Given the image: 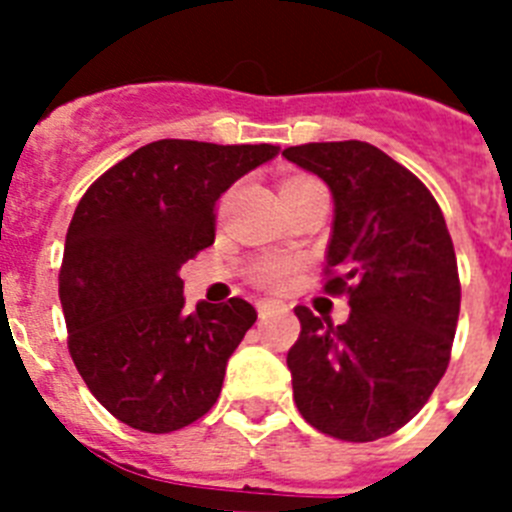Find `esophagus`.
Returning <instances> with one entry per match:
<instances>
[{
	"mask_svg": "<svg viewBox=\"0 0 512 512\" xmlns=\"http://www.w3.org/2000/svg\"><path fill=\"white\" fill-rule=\"evenodd\" d=\"M259 315L261 318H269V315H274V312L284 310V305L279 300H259Z\"/></svg>",
	"mask_w": 512,
	"mask_h": 512,
	"instance_id": "1",
	"label": "esophagus"
}]
</instances>
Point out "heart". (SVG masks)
<instances>
[{
    "label": "heart",
    "instance_id": "1",
    "mask_svg": "<svg viewBox=\"0 0 512 512\" xmlns=\"http://www.w3.org/2000/svg\"><path fill=\"white\" fill-rule=\"evenodd\" d=\"M289 182H305V176H300V179H289ZM295 269L297 264L292 259H284V256H269V259L259 261V264L253 266V279H256V284H261V287L282 289L292 282Z\"/></svg>",
    "mask_w": 512,
    "mask_h": 512
}]
</instances>
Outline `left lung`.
Listing matches in <instances>:
<instances>
[{
    "instance_id": "obj_1",
    "label": "left lung",
    "mask_w": 512,
    "mask_h": 512,
    "mask_svg": "<svg viewBox=\"0 0 512 512\" xmlns=\"http://www.w3.org/2000/svg\"><path fill=\"white\" fill-rule=\"evenodd\" d=\"M282 156L333 192L323 289L351 305L343 325L295 307L297 410L325 436L377 441L420 413L449 366L461 305L454 243L428 187L372 143H305Z\"/></svg>"
}]
</instances>
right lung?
Listing matches in <instances>:
<instances>
[{
    "label": "right lung",
    "instance_id": "add662e5",
    "mask_svg": "<svg viewBox=\"0 0 512 512\" xmlns=\"http://www.w3.org/2000/svg\"><path fill=\"white\" fill-rule=\"evenodd\" d=\"M277 146L156 140L84 192L63 248L58 297L89 392L146 433L194 423L256 310L241 297L184 312L182 266L215 241V202Z\"/></svg>",
    "mask_w": 512,
    "mask_h": 512
}]
</instances>
